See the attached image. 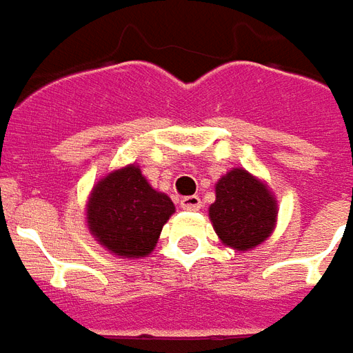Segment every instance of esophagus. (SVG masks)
<instances>
[{"label":"esophagus","mask_w":353,"mask_h":353,"mask_svg":"<svg viewBox=\"0 0 353 353\" xmlns=\"http://www.w3.org/2000/svg\"><path fill=\"white\" fill-rule=\"evenodd\" d=\"M181 207L186 211H199L201 209V197L199 196H186L181 199Z\"/></svg>","instance_id":"obj_1"}]
</instances>
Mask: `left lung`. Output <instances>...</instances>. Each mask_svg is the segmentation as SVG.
Returning <instances> with one entry per match:
<instances>
[{
  "label": "left lung",
  "mask_w": 353,
  "mask_h": 353,
  "mask_svg": "<svg viewBox=\"0 0 353 353\" xmlns=\"http://www.w3.org/2000/svg\"><path fill=\"white\" fill-rule=\"evenodd\" d=\"M276 199L243 169H234L216 184V201L209 209L222 243L237 251L261 245L276 224Z\"/></svg>",
  "instance_id": "left-lung-1"
}]
</instances>
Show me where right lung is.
Masks as SVG:
<instances>
[{"instance_id":"add662e5","label":"right lung","mask_w":353,"mask_h":353,"mask_svg":"<svg viewBox=\"0 0 353 353\" xmlns=\"http://www.w3.org/2000/svg\"><path fill=\"white\" fill-rule=\"evenodd\" d=\"M174 212L169 197L156 192L139 167L110 172L89 197L87 224L106 249L121 256H146Z\"/></svg>"}]
</instances>
